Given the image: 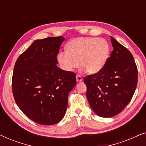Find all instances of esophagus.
I'll use <instances>...</instances> for the list:
<instances>
[{
	"mask_svg": "<svg viewBox=\"0 0 146 146\" xmlns=\"http://www.w3.org/2000/svg\"><path fill=\"white\" fill-rule=\"evenodd\" d=\"M76 80H77V82H82L83 80L82 77L80 75L77 74L76 75Z\"/></svg>",
	"mask_w": 146,
	"mask_h": 146,
	"instance_id": "obj_1",
	"label": "esophagus"
}]
</instances>
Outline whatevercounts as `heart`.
Wrapping results in <instances>:
<instances>
[{
    "label": "heart",
    "instance_id": "obj_1",
    "mask_svg": "<svg viewBox=\"0 0 146 146\" xmlns=\"http://www.w3.org/2000/svg\"><path fill=\"white\" fill-rule=\"evenodd\" d=\"M110 46L104 39L78 37L68 43L66 51L59 53L58 59L66 71L70 72L80 65L90 74H95L104 67L108 58Z\"/></svg>",
    "mask_w": 146,
    "mask_h": 146
}]
</instances>
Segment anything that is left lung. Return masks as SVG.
<instances>
[{
  "mask_svg": "<svg viewBox=\"0 0 146 146\" xmlns=\"http://www.w3.org/2000/svg\"><path fill=\"white\" fill-rule=\"evenodd\" d=\"M110 37L113 48L110 57L100 70L84 80L91 108L103 117L114 116L125 108L135 92L138 76L131 53Z\"/></svg>",
  "mask_w": 146,
  "mask_h": 146,
  "instance_id": "obj_1",
  "label": "left lung"
}]
</instances>
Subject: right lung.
Listing matches in <instances>:
<instances>
[{
	"instance_id": "add662e5",
	"label": "right lung",
	"mask_w": 146,
	"mask_h": 146,
	"mask_svg": "<svg viewBox=\"0 0 146 146\" xmlns=\"http://www.w3.org/2000/svg\"><path fill=\"white\" fill-rule=\"evenodd\" d=\"M62 36L35 40L18 58L12 90L21 110L35 122L56 124L64 116L68 94L76 85V74L57 66Z\"/></svg>"
}]
</instances>
